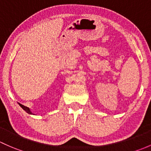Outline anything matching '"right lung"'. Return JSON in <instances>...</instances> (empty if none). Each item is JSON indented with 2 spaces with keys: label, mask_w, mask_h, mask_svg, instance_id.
<instances>
[{
  "label": "right lung",
  "mask_w": 151,
  "mask_h": 151,
  "mask_svg": "<svg viewBox=\"0 0 151 151\" xmlns=\"http://www.w3.org/2000/svg\"><path fill=\"white\" fill-rule=\"evenodd\" d=\"M19 105H20V107H21L22 108L23 110H25L26 112H27V113H29V114H32V115H34L33 113H32V112L30 111V110H29V108H27V107H26V106H24V105H22V104H20V103H19Z\"/></svg>",
  "instance_id": "obj_1"
}]
</instances>
